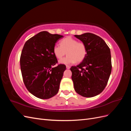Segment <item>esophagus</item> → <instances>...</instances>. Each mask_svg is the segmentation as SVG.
I'll use <instances>...</instances> for the list:
<instances>
[{"label":"esophagus","mask_w":131,"mask_h":131,"mask_svg":"<svg viewBox=\"0 0 131 131\" xmlns=\"http://www.w3.org/2000/svg\"><path fill=\"white\" fill-rule=\"evenodd\" d=\"M70 67L69 66H66V68L67 69H70Z\"/></svg>","instance_id":"34e87169"}]
</instances>
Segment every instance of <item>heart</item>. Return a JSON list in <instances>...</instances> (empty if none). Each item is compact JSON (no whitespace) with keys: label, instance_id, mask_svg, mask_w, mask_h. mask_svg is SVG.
<instances>
[{"label":"heart","instance_id":"obj_1","mask_svg":"<svg viewBox=\"0 0 131 131\" xmlns=\"http://www.w3.org/2000/svg\"><path fill=\"white\" fill-rule=\"evenodd\" d=\"M60 45H55L53 49L54 56L60 59L66 54V57L61 59L59 63L63 64H71L76 62L80 63L84 60L87 54L86 45L84 42L78 41L77 39L68 37L63 39Z\"/></svg>","mask_w":131,"mask_h":131}]
</instances>
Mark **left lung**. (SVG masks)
Masks as SVG:
<instances>
[{
    "label": "left lung",
    "mask_w": 131,
    "mask_h": 131,
    "mask_svg": "<svg viewBox=\"0 0 131 131\" xmlns=\"http://www.w3.org/2000/svg\"><path fill=\"white\" fill-rule=\"evenodd\" d=\"M74 36L84 42L87 49L82 62L70 68L74 89L83 97H94L104 90L112 72L110 49L103 39L94 34Z\"/></svg>",
    "instance_id": "left-lung-1"
}]
</instances>
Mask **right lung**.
I'll list each match as a JSON object with an SVG mask.
<instances>
[{"label": "right lung", "mask_w": 131, "mask_h": 131, "mask_svg": "<svg viewBox=\"0 0 131 131\" xmlns=\"http://www.w3.org/2000/svg\"><path fill=\"white\" fill-rule=\"evenodd\" d=\"M63 37L41 31L28 39L23 47L20 57L23 80L29 92L37 98L46 100L58 92L66 67L62 64L54 67L58 61L53 49Z\"/></svg>", "instance_id": "right-lung-1"}]
</instances>
